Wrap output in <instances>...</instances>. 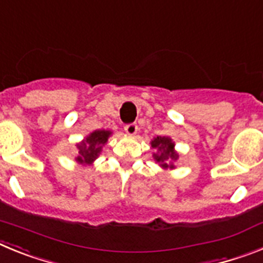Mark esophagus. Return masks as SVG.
<instances>
[{
  "instance_id": "1",
  "label": "esophagus",
  "mask_w": 263,
  "mask_h": 263,
  "mask_svg": "<svg viewBox=\"0 0 263 263\" xmlns=\"http://www.w3.org/2000/svg\"><path fill=\"white\" fill-rule=\"evenodd\" d=\"M124 129H125V133H126L127 136H136L138 126H137L136 124H127Z\"/></svg>"
}]
</instances>
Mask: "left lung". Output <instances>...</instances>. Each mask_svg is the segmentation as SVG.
<instances>
[{
  "label": "left lung",
  "mask_w": 263,
  "mask_h": 263,
  "mask_svg": "<svg viewBox=\"0 0 263 263\" xmlns=\"http://www.w3.org/2000/svg\"><path fill=\"white\" fill-rule=\"evenodd\" d=\"M152 147L157 148V153L153 154L155 162L163 168H174V162L179 158L175 152V143L168 137H157L152 141Z\"/></svg>",
  "instance_id": "obj_1"
}]
</instances>
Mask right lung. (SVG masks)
Returning <instances> with one entry per match:
<instances>
[{"label":"right lung","instance_id":"1","mask_svg":"<svg viewBox=\"0 0 263 263\" xmlns=\"http://www.w3.org/2000/svg\"><path fill=\"white\" fill-rule=\"evenodd\" d=\"M110 130H95L85 139H83L80 143H78L79 155L76 158V162L80 164H92L99 157L103 146L108 142V138L110 137Z\"/></svg>","mask_w":263,"mask_h":263}]
</instances>
